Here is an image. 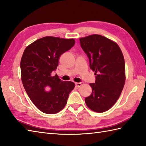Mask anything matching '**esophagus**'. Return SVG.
<instances>
[{
    "mask_svg": "<svg viewBox=\"0 0 146 146\" xmlns=\"http://www.w3.org/2000/svg\"><path fill=\"white\" fill-rule=\"evenodd\" d=\"M83 82H76V86H77L78 87H81L82 85H83Z\"/></svg>",
    "mask_w": 146,
    "mask_h": 146,
    "instance_id": "34e87169",
    "label": "esophagus"
}]
</instances>
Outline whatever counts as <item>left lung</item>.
Wrapping results in <instances>:
<instances>
[{
    "label": "left lung",
    "instance_id": "obj_1",
    "mask_svg": "<svg viewBox=\"0 0 146 146\" xmlns=\"http://www.w3.org/2000/svg\"><path fill=\"white\" fill-rule=\"evenodd\" d=\"M79 40L96 76L95 83L90 84L92 92L85 98L86 104L93 111L106 112L115 104L124 86V56L117 43L102 35L93 34Z\"/></svg>",
    "mask_w": 146,
    "mask_h": 146
}]
</instances>
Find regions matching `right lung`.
<instances>
[{"label": "right lung", "mask_w": 146, "mask_h": 146, "mask_svg": "<svg viewBox=\"0 0 146 146\" xmlns=\"http://www.w3.org/2000/svg\"><path fill=\"white\" fill-rule=\"evenodd\" d=\"M74 38L44 37L28 46L21 61V79L32 102L46 114L60 112L67 104L75 84L63 81L56 74L60 56L75 44ZM50 89L49 92L46 90Z\"/></svg>", "instance_id": "obj_1"}]
</instances>
